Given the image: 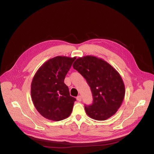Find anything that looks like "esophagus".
<instances>
[{
	"label": "esophagus",
	"mask_w": 154,
	"mask_h": 154,
	"mask_svg": "<svg viewBox=\"0 0 154 154\" xmlns=\"http://www.w3.org/2000/svg\"><path fill=\"white\" fill-rule=\"evenodd\" d=\"M77 100L78 101H82V97L81 96H78L77 97Z\"/></svg>",
	"instance_id": "obj_1"
}]
</instances>
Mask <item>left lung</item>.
Masks as SVG:
<instances>
[{"instance_id":"left-lung-1","label":"left lung","mask_w":154,"mask_h":154,"mask_svg":"<svg viewBox=\"0 0 154 154\" xmlns=\"http://www.w3.org/2000/svg\"><path fill=\"white\" fill-rule=\"evenodd\" d=\"M73 67L85 79L91 88L93 101L84 108L91 118L104 121L115 115L125 94L119 73L108 62L93 56L77 58Z\"/></svg>"}]
</instances>
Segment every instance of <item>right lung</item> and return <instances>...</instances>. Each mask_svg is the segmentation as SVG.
I'll return each instance as SVG.
<instances>
[{"mask_svg":"<svg viewBox=\"0 0 154 154\" xmlns=\"http://www.w3.org/2000/svg\"><path fill=\"white\" fill-rule=\"evenodd\" d=\"M75 60V57L62 56L50 59L33 77L31 87L32 100L44 118L58 122L70 115L76 99L70 96L64 79Z\"/></svg>","mask_w":154,"mask_h":154,"instance_id":"obj_1","label":"right lung"}]
</instances>
